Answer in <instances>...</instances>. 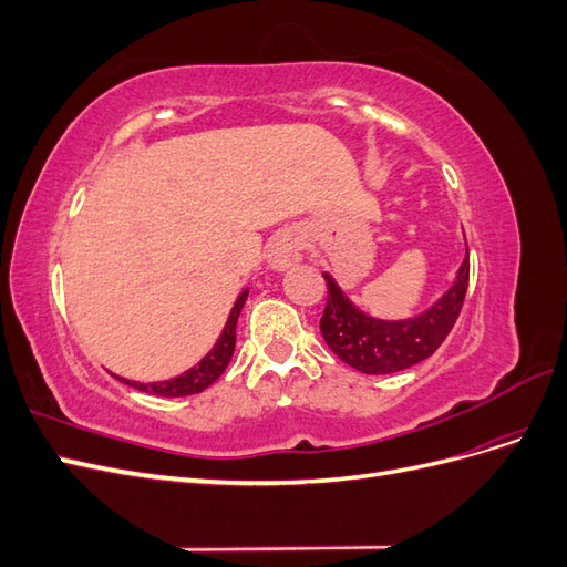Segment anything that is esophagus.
<instances>
[{"mask_svg": "<svg viewBox=\"0 0 567 567\" xmlns=\"http://www.w3.org/2000/svg\"><path fill=\"white\" fill-rule=\"evenodd\" d=\"M300 250H302V244L293 231H279L269 241L267 260L274 269L284 271V269H288L290 265H296L300 260Z\"/></svg>", "mask_w": 567, "mask_h": 567, "instance_id": "esophagus-1", "label": "esophagus"}]
</instances>
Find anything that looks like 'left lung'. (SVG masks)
Instances as JSON below:
<instances>
[{
	"instance_id": "8db88e82",
	"label": "left lung",
	"mask_w": 567,
	"mask_h": 567,
	"mask_svg": "<svg viewBox=\"0 0 567 567\" xmlns=\"http://www.w3.org/2000/svg\"><path fill=\"white\" fill-rule=\"evenodd\" d=\"M468 274L471 260L466 255L456 284L444 298L409 321H379L367 317L340 293L329 274H323L329 296H326L319 329L326 346L352 369L371 375L394 373L423 362L442 346L458 319L463 300H466Z\"/></svg>"
}]
</instances>
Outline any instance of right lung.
I'll return each instance as SVG.
<instances>
[{
    "label": "right lung",
    "mask_w": 567,
    "mask_h": 567,
    "mask_svg": "<svg viewBox=\"0 0 567 567\" xmlns=\"http://www.w3.org/2000/svg\"><path fill=\"white\" fill-rule=\"evenodd\" d=\"M248 298V290H244L241 296H238L234 310L227 319V326L225 331H221L217 346L213 348V352L208 357H203L198 367L188 369L186 373L177 375V379L173 381H163V383H132V381H125L127 385L136 388V390H144L148 394H158V398H186V394H196V392H203L208 385H213L221 373H225L229 359L234 354V346H236V321H238V315H241V307ZM123 381V379H120Z\"/></svg>",
    "instance_id": "add662e5"
}]
</instances>
